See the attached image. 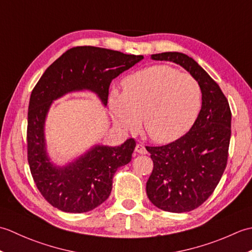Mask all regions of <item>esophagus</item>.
<instances>
[{
	"mask_svg": "<svg viewBox=\"0 0 252 252\" xmlns=\"http://www.w3.org/2000/svg\"><path fill=\"white\" fill-rule=\"evenodd\" d=\"M135 152L138 153V154H142V155L147 154L146 148H145V146L143 145V144H137L136 147H135Z\"/></svg>",
	"mask_w": 252,
	"mask_h": 252,
	"instance_id": "34e87169",
	"label": "esophagus"
}]
</instances>
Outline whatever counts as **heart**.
<instances>
[{
    "label": "heart",
    "mask_w": 252,
    "mask_h": 252,
    "mask_svg": "<svg viewBox=\"0 0 252 252\" xmlns=\"http://www.w3.org/2000/svg\"><path fill=\"white\" fill-rule=\"evenodd\" d=\"M122 93H109L112 120L125 132L141 127L156 143L183 136L196 121L201 107V88L189 73L168 65L144 68L122 80Z\"/></svg>",
    "instance_id": "obj_1"
}]
</instances>
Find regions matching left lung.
<instances>
[{"label":"left lung","mask_w":252,"mask_h":252,"mask_svg":"<svg viewBox=\"0 0 252 252\" xmlns=\"http://www.w3.org/2000/svg\"><path fill=\"white\" fill-rule=\"evenodd\" d=\"M186 69L201 88L202 104L185 135L163 146H146L154 162L146 183L153 205L168 212H189L215 191L226 168L232 112L220 87L191 57L179 52L152 55Z\"/></svg>","instance_id":"1"}]
</instances>
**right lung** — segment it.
<instances>
[{"label": "right lung", "instance_id": "obj_1", "mask_svg": "<svg viewBox=\"0 0 252 252\" xmlns=\"http://www.w3.org/2000/svg\"><path fill=\"white\" fill-rule=\"evenodd\" d=\"M143 58L95 46L72 47L46 69L32 90L27 127L28 162L37 189L53 207L82 213L101 205L110 195L118 168L131 161L136 143L129 138L117 147L96 145L74 162L57 167L47 156L44 138L52 101L69 92L90 90L107 105L112 80Z\"/></svg>", "mask_w": 252, "mask_h": 252}]
</instances>
